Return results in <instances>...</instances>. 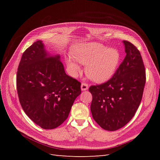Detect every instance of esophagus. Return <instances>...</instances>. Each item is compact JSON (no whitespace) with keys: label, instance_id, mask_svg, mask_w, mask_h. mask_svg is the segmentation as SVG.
Here are the masks:
<instances>
[{"label":"esophagus","instance_id":"esophagus-1","mask_svg":"<svg viewBox=\"0 0 160 160\" xmlns=\"http://www.w3.org/2000/svg\"><path fill=\"white\" fill-rule=\"evenodd\" d=\"M81 88L82 91H86L87 89H88L89 88V85L88 83H82L81 85Z\"/></svg>","mask_w":160,"mask_h":160}]
</instances>
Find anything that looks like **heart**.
<instances>
[{
	"label": "heart",
	"mask_w": 160,
	"mask_h": 160,
	"mask_svg": "<svg viewBox=\"0 0 160 160\" xmlns=\"http://www.w3.org/2000/svg\"><path fill=\"white\" fill-rule=\"evenodd\" d=\"M72 54L77 61L86 65V75L98 83H103L112 78L120 61V54L117 49H109L97 42L76 45L72 48ZM75 60L69 57L67 61V66L75 72L80 69Z\"/></svg>",
	"instance_id": "heart-1"
}]
</instances>
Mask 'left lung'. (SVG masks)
<instances>
[{"mask_svg":"<svg viewBox=\"0 0 160 160\" xmlns=\"http://www.w3.org/2000/svg\"><path fill=\"white\" fill-rule=\"evenodd\" d=\"M123 42L126 56L112 78L89 89L93 97L92 116L101 128L108 131L122 128L132 119L141 103L146 84L140 52L130 42Z\"/></svg>","mask_w":160,"mask_h":160,"instance_id":"8db88e82","label":"left lung"}]
</instances>
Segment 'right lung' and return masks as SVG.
Segmentation results:
<instances>
[{"label":"right lung","mask_w":160,"mask_h":160,"mask_svg":"<svg viewBox=\"0 0 160 160\" xmlns=\"http://www.w3.org/2000/svg\"><path fill=\"white\" fill-rule=\"evenodd\" d=\"M22 109L34 123L52 129L63 123L81 93V83L67 75L60 55H51L42 41L23 52L17 75Z\"/></svg>","instance_id":"1"}]
</instances>
